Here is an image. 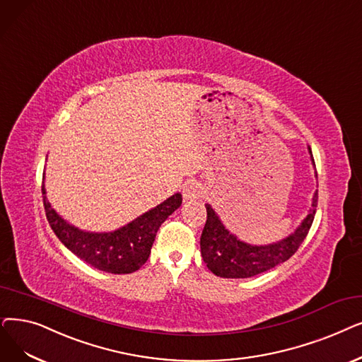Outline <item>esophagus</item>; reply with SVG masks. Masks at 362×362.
<instances>
[{
	"label": "esophagus",
	"mask_w": 362,
	"mask_h": 362,
	"mask_svg": "<svg viewBox=\"0 0 362 362\" xmlns=\"http://www.w3.org/2000/svg\"><path fill=\"white\" fill-rule=\"evenodd\" d=\"M182 194H183V199L185 201H195V199H198L201 197L202 189H201V186L198 183L187 182L183 186Z\"/></svg>",
	"instance_id": "obj_1"
}]
</instances>
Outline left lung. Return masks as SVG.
Returning <instances> with one entry per match:
<instances>
[{"label": "left lung", "mask_w": 362, "mask_h": 362, "mask_svg": "<svg viewBox=\"0 0 362 362\" xmlns=\"http://www.w3.org/2000/svg\"><path fill=\"white\" fill-rule=\"evenodd\" d=\"M308 151L312 164L315 165L309 146ZM317 201L318 192L315 191L312 197V207L302 223L288 237L266 245H253L241 241L223 225L210 204H206L207 222L201 233V256L204 263L214 275L222 278H250L275 268L276 264L288 260L306 238L315 217Z\"/></svg>", "instance_id": "left-lung-1"}]
</instances>
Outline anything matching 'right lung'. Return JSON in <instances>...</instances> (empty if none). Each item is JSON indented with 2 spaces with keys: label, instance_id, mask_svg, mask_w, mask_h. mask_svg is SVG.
<instances>
[{
  "label": "right lung",
  "instance_id": "right-lung-1",
  "mask_svg": "<svg viewBox=\"0 0 362 362\" xmlns=\"http://www.w3.org/2000/svg\"><path fill=\"white\" fill-rule=\"evenodd\" d=\"M45 194L42 183L47 220L60 243L93 268L109 274H132L142 268L151 255L156 232L182 204V194L177 192L115 230L88 232L57 214Z\"/></svg>",
  "mask_w": 362,
  "mask_h": 362
}]
</instances>
